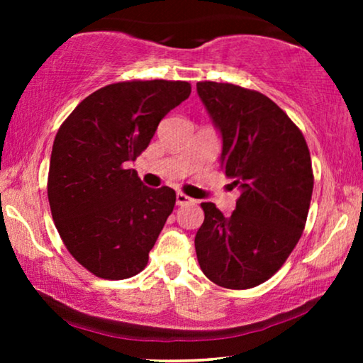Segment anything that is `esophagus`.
<instances>
[{"label": "esophagus", "instance_id": "34e87169", "mask_svg": "<svg viewBox=\"0 0 363 363\" xmlns=\"http://www.w3.org/2000/svg\"><path fill=\"white\" fill-rule=\"evenodd\" d=\"M177 205H195V200L190 196H186L185 193H177Z\"/></svg>", "mask_w": 363, "mask_h": 363}]
</instances>
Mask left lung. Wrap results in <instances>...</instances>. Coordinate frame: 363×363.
I'll list each match as a JSON object with an SVG mask.
<instances>
[{
	"label": "left lung",
	"instance_id": "left-lung-1",
	"mask_svg": "<svg viewBox=\"0 0 363 363\" xmlns=\"http://www.w3.org/2000/svg\"><path fill=\"white\" fill-rule=\"evenodd\" d=\"M196 91L221 133L223 172L241 190L228 218L215 203H201L196 257L215 284L250 289L281 269L304 231L311 153L299 127L264 94L211 81Z\"/></svg>",
	"mask_w": 363,
	"mask_h": 363
}]
</instances>
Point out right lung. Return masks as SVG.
<instances>
[{
    "instance_id": "add662e5",
    "label": "right lung",
    "mask_w": 363,
    "mask_h": 363,
    "mask_svg": "<svg viewBox=\"0 0 363 363\" xmlns=\"http://www.w3.org/2000/svg\"><path fill=\"white\" fill-rule=\"evenodd\" d=\"M190 92L185 81L108 84L59 127L49 162V206L67 251L94 276L127 279L147 266L177 195L168 186H145L127 163Z\"/></svg>"
}]
</instances>
